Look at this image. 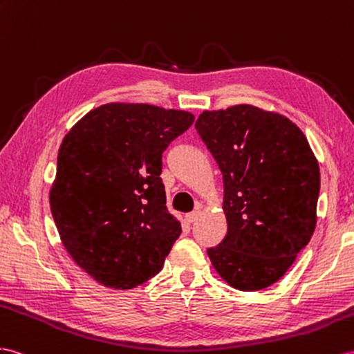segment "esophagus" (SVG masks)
Segmentation results:
<instances>
[{"instance_id":"obj_1","label":"esophagus","mask_w":354,"mask_h":354,"mask_svg":"<svg viewBox=\"0 0 354 354\" xmlns=\"http://www.w3.org/2000/svg\"><path fill=\"white\" fill-rule=\"evenodd\" d=\"M198 215H201V209H198V207H197L196 211H193V212H189V214L185 215V220H187V223L192 224V223H194V221L198 218Z\"/></svg>"}]
</instances>
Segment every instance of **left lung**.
<instances>
[{"instance_id": "left-lung-1", "label": "left lung", "mask_w": 354, "mask_h": 354, "mask_svg": "<svg viewBox=\"0 0 354 354\" xmlns=\"http://www.w3.org/2000/svg\"><path fill=\"white\" fill-rule=\"evenodd\" d=\"M196 130L223 174L227 218V234L207 256L232 287L266 288L313 236L319 162L292 121L250 104L203 112Z\"/></svg>"}]
</instances>
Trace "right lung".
Returning <instances> with one entry per match:
<instances>
[{
    "mask_svg": "<svg viewBox=\"0 0 354 354\" xmlns=\"http://www.w3.org/2000/svg\"><path fill=\"white\" fill-rule=\"evenodd\" d=\"M194 122L184 111L104 104L61 143L50 211L68 254L104 287L156 277L179 238L161 180L162 152Z\"/></svg>",
    "mask_w": 354,
    "mask_h": 354,
    "instance_id": "add662e5",
    "label": "right lung"
}]
</instances>
